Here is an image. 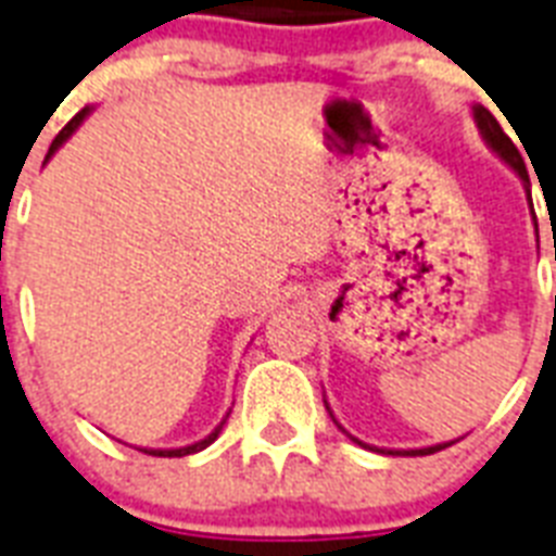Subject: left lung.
<instances>
[{
  "label": "left lung",
  "mask_w": 556,
  "mask_h": 556,
  "mask_svg": "<svg viewBox=\"0 0 556 556\" xmlns=\"http://www.w3.org/2000/svg\"><path fill=\"white\" fill-rule=\"evenodd\" d=\"M471 116H473V125H477V130H480L482 142H485V146H489L491 151L497 153L500 160H503L505 165H508V168L514 170V174L520 176L522 188H526L528 200H531V179H528L526 162H522L520 151H517V148H514L511 139L505 137V130L500 128V122L494 119V114H491L489 108H482V105H471ZM325 408H328V414H331V419H333V426L340 428L342 434L349 437L351 442H356V445H359V448L377 451V454H391V457H426V454H437V451L448 448V445H454V442H457V440L437 442V445H426V448H377V445H368V442H363V440H356V437H351L349 431H345V428H342L340 422H337V417H333L331 405L325 403ZM459 440H463V437H459Z\"/></svg>",
  "instance_id": "left-lung-1"
}]
</instances>
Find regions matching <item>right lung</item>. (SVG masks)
I'll list each match as a JSON object with an SVG mask.
<instances>
[{"mask_svg": "<svg viewBox=\"0 0 556 556\" xmlns=\"http://www.w3.org/2000/svg\"><path fill=\"white\" fill-rule=\"evenodd\" d=\"M90 114H93V105L83 108V111H79V114H76L74 119L67 122L65 128L59 130V137L53 139V142H51V151H48V156H45V165H48V162H51V156H53V153H56L59 148L65 146L67 139L74 137V134H76V128H79V125H83V122L88 119ZM228 414H231V410H228ZM228 414H225V417H223V422H219V426H216L214 431H211V434L205 437V440H200V442H191V445H182V448H137V451H146V454H151V457H188V454H197V451L207 448V445H211V442H214L216 437L223 434V426H225V419H228Z\"/></svg>", "mask_w": 556, "mask_h": 556, "instance_id": "1", "label": "right lung"}]
</instances>
